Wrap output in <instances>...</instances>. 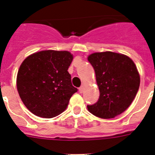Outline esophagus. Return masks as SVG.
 Instances as JSON below:
<instances>
[{"mask_svg":"<svg viewBox=\"0 0 155 155\" xmlns=\"http://www.w3.org/2000/svg\"><path fill=\"white\" fill-rule=\"evenodd\" d=\"M79 92L80 93H83L84 92V86H81L80 87H79Z\"/></svg>","mask_w":155,"mask_h":155,"instance_id":"1","label":"esophagus"}]
</instances>
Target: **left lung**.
Listing matches in <instances>:
<instances>
[{
  "label": "left lung",
  "instance_id": "1",
  "mask_svg": "<svg viewBox=\"0 0 155 155\" xmlns=\"http://www.w3.org/2000/svg\"><path fill=\"white\" fill-rule=\"evenodd\" d=\"M87 60L95 72L100 95L98 102L88 105L91 114L112 119L130 105L140 86V75L134 61L113 52L94 53Z\"/></svg>",
  "mask_w": 155,
  "mask_h": 155
}]
</instances>
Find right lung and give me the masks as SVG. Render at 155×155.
<instances>
[{
  "label": "right lung",
  "mask_w": 155,
  "mask_h": 155,
  "mask_svg": "<svg viewBox=\"0 0 155 155\" xmlns=\"http://www.w3.org/2000/svg\"><path fill=\"white\" fill-rule=\"evenodd\" d=\"M73 55L68 51L43 50L28 56L17 75V89L27 109L35 116L53 118L68 107L78 91L68 68Z\"/></svg>",
  "instance_id": "1"
}]
</instances>
